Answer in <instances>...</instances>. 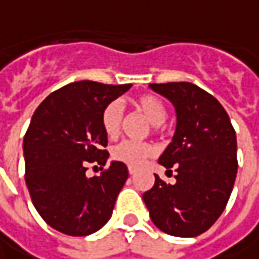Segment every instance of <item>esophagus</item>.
Masks as SVG:
<instances>
[{
    "mask_svg": "<svg viewBox=\"0 0 259 259\" xmlns=\"http://www.w3.org/2000/svg\"><path fill=\"white\" fill-rule=\"evenodd\" d=\"M136 172V168H133V166H129V174L133 175Z\"/></svg>",
    "mask_w": 259,
    "mask_h": 259,
    "instance_id": "obj_1",
    "label": "esophagus"
}]
</instances>
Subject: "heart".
<instances>
[{
    "mask_svg": "<svg viewBox=\"0 0 259 259\" xmlns=\"http://www.w3.org/2000/svg\"><path fill=\"white\" fill-rule=\"evenodd\" d=\"M135 108L142 113L148 121L153 126L162 124L166 118V107L159 98L153 96H141L133 101ZM123 123V110L118 103H110L103 110L101 114V127L108 139H116L120 135ZM153 153V148L145 142L123 141L113 148L111 156L114 161L126 163L129 166L141 165L148 156Z\"/></svg>",
    "mask_w": 259,
    "mask_h": 259,
    "instance_id": "obj_1",
    "label": "heart"
}]
</instances>
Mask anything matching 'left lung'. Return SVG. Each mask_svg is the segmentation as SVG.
Wrapping results in <instances>:
<instances>
[{"label":"left lung","instance_id":"left-lung-1","mask_svg":"<svg viewBox=\"0 0 259 259\" xmlns=\"http://www.w3.org/2000/svg\"><path fill=\"white\" fill-rule=\"evenodd\" d=\"M175 107L177 127L172 142L158 162L174 184L155 175V184L143 201L158 229L180 238L206 232L219 219L231 197L238 172L236 133L219 101L191 82L151 84ZM166 171V172H168Z\"/></svg>","mask_w":259,"mask_h":259}]
</instances>
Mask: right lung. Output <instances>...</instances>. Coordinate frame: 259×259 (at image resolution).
<instances>
[{"mask_svg":"<svg viewBox=\"0 0 259 259\" xmlns=\"http://www.w3.org/2000/svg\"><path fill=\"white\" fill-rule=\"evenodd\" d=\"M130 87L72 82L46 97L31 117L23 141L24 178L37 213L58 232L87 236L111 218L127 166L113 161L101 175L85 172L88 163L107 162L101 114Z\"/></svg>","mask_w":259,"mask_h":259,"instance_id":"obj_1","label":"right lung"}]
</instances>
